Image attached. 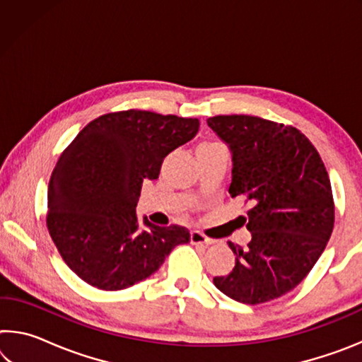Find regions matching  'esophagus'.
I'll list each match as a JSON object with an SVG mask.
<instances>
[{
	"label": "esophagus",
	"instance_id": "34e87169",
	"mask_svg": "<svg viewBox=\"0 0 362 362\" xmlns=\"http://www.w3.org/2000/svg\"><path fill=\"white\" fill-rule=\"evenodd\" d=\"M189 241H192L193 244H207V246L216 243L212 238H207L204 233H201V231H192V235H189Z\"/></svg>",
	"mask_w": 362,
	"mask_h": 362
}]
</instances>
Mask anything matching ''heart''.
Masks as SVG:
<instances>
[{
    "label": "heart",
    "instance_id": "b5f03b06",
    "mask_svg": "<svg viewBox=\"0 0 362 362\" xmlns=\"http://www.w3.org/2000/svg\"><path fill=\"white\" fill-rule=\"evenodd\" d=\"M216 145H222V144H217V142H204V144H201L198 148H204V146H216Z\"/></svg>",
    "mask_w": 362,
    "mask_h": 362
}]
</instances>
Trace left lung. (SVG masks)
<instances>
[{
  "label": "left lung",
  "mask_w": 362,
  "mask_h": 362,
  "mask_svg": "<svg viewBox=\"0 0 362 362\" xmlns=\"http://www.w3.org/2000/svg\"><path fill=\"white\" fill-rule=\"evenodd\" d=\"M228 144V193L252 204L247 247L228 243L235 268L214 284L236 302L259 305L291 292L306 278L334 230L332 187L320 153L292 126L249 115L207 119Z\"/></svg>",
  "instance_id": "left-lung-1"
}]
</instances>
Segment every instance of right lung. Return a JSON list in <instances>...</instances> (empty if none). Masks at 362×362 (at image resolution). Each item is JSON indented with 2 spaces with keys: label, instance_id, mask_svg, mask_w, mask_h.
Returning <instances> with one entry per match:
<instances>
[{
  "label": "right lung",
  "instance_id": "add662e5",
  "mask_svg": "<svg viewBox=\"0 0 362 362\" xmlns=\"http://www.w3.org/2000/svg\"><path fill=\"white\" fill-rule=\"evenodd\" d=\"M196 118L124 110L102 115L60 155L47 188L46 226L60 257L84 283L121 291L148 278L177 244L179 225L137 222L144 180H155L163 159L192 140Z\"/></svg>",
  "mask_w": 362,
  "mask_h": 362
}]
</instances>
